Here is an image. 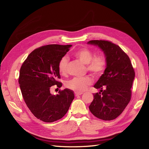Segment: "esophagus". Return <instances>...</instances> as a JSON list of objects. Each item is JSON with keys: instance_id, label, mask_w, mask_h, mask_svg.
Listing matches in <instances>:
<instances>
[{"instance_id": "obj_1", "label": "esophagus", "mask_w": 149, "mask_h": 149, "mask_svg": "<svg viewBox=\"0 0 149 149\" xmlns=\"http://www.w3.org/2000/svg\"><path fill=\"white\" fill-rule=\"evenodd\" d=\"M83 93H74V96H75V97H78V96H79L80 95H81Z\"/></svg>"}]
</instances>
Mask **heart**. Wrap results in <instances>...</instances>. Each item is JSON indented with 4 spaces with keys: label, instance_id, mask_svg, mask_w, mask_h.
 Masks as SVG:
<instances>
[{
    "label": "heart",
    "instance_id": "b5f03b06",
    "mask_svg": "<svg viewBox=\"0 0 149 149\" xmlns=\"http://www.w3.org/2000/svg\"><path fill=\"white\" fill-rule=\"evenodd\" d=\"M74 56L83 63L86 65V70L96 78L100 77L106 70L107 59L104 53H100L94 55L91 49L84 48L79 49L74 54ZM69 59L68 56H62L58 62V68L62 74H66L68 72ZM93 83L89 76L83 78H74L66 83V87L76 93H80L87 89Z\"/></svg>",
    "mask_w": 149,
    "mask_h": 149
}]
</instances>
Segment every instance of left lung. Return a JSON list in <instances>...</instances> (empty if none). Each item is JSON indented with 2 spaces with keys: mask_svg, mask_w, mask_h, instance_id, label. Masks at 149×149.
I'll return each mask as SVG.
<instances>
[{
  "mask_svg": "<svg viewBox=\"0 0 149 149\" xmlns=\"http://www.w3.org/2000/svg\"><path fill=\"white\" fill-rule=\"evenodd\" d=\"M106 54L107 64L104 74L94 86L101 92L93 94L89 106L91 113L104 120H111L121 114L131 100L135 71L129 56L118 45L104 40H90Z\"/></svg>",
  "mask_w": 149,
  "mask_h": 149,
  "instance_id": "left-lung-1",
  "label": "left lung"
}]
</instances>
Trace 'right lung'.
<instances>
[{"instance_id": "right-lung-1", "label": "right lung", "mask_w": 149, "mask_h": 149, "mask_svg": "<svg viewBox=\"0 0 149 149\" xmlns=\"http://www.w3.org/2000/svg\"><path fill=\"white\" fill-rule=\"evenodd\" d=\"M71 47L52 44L36 48L20 68L19 83L24 101L31 113L45 123L62 118L74 98L68 89L60 90L56 95L50 93L52 86L61 87L58 62Z\"/></svg>"}]
</instances>
